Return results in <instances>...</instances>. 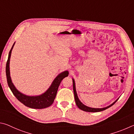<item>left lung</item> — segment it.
I'll return each mask as SVG.
<instances>
[{
	"label": "left lung",
	"instance_id": "1",
	"mask_svg": "<svg viewBox=\"0 0 134 134\" xmlns=\"http://www.w3.org/2000/svg\"><path fill=\"white\" fill-rule=\"evenodd\" d=\"M72 81H73V90H74V97H75V103L79 109L82 110V111H86V112H100L102 111H104V110L107 109L108 108L111 107L115 103L118 99H119V98L117 99L115 101H114L112 104H111L109 106H108L107 107L105 108H91L86 106L85 105H84L81 102V101L79 100V98L78 97V95H77L76 93V86H75V82L74 79L72 78Z\"/></svg>",
	"mask_w": 134,
	"mask_h": 134
}]
</instances>
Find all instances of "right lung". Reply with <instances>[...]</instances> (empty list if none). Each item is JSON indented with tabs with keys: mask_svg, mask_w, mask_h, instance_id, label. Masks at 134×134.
<instances>
[{
	"mask_svg": "<svg viewBox=\"0 0 134 134\" xmlns=\"http://www.w3.org/2000/svg\"><path fill=\"white\" fill-rule=\"evenodd\" d=\"M15 42L13 43L12 47L9 53L8 59L6 62V74L7 78V82L9 88L10 89L13 94L15 97L22 103L23 105L30 108L34 109H43L50 107L53 104L54 100L55 99L56 93L58 90V87L62 79L68 76L69 72L68 71H65L61 72L56 78L54 79L52 83L51 86L45 92L41 95L36 96H29L23 94L20 91H19L15 86L14 85L12 81L10 74V59L11 56L12 51Z\"/></svg>",
	"mask_w": 134,
	"mask_h": 134,
	"instance_id": "add662e5",
	"label": "right lung"
}]
</instances>
